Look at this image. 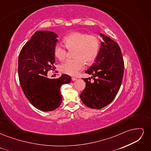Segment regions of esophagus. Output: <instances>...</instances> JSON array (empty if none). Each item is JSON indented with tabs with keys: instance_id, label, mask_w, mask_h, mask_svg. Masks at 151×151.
I'll return each instance as SVG.
<instances>
[{
	"instance_id": "obj_1",
	"label": "esophagus",
	"mask_w": 151,
	"mask_h": 151,
	"mask_svg": "<svg viewBox=\"0 0 151 151\" xmlns=\"http://www.w3.org/2000/svg\"><path fill=\"white\" fill-rule=\"evenodd\" d=\"M76 80H77V79L75 78V77H72V81H76Z\"/></svg>"
}]
</instances>
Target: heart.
Returning <instances> with one entry per match:
<instances>
[{
	"mask_svg": "<svg viewBox=\"0 0 151 151\" xmlns=\"http://www.w3.org/2000/svg\"><path fill=\"white\" fill-rule=\"evenodd\" d=\"M64 46L68 50H73L74 59L68 60L62 63L60 69L65 74L76 76L83 70L87 64L92 63L96 58L99 40L97 36L88 35L80 32H73L63 39ZM54 55L59 60H63L66 57V50L60 45H56L53 50Z\"/></svg>",
	"mask_w": 151,
	"mask_h": 151,
	"instance_id": "heart-1",
	"label": "heart"
}]
</instances>
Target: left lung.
<instances>
[{"instance_id":"8db88e82","label":"left lung","mask_w":151,"mask_h":151,"mask_svg":"<svg viewBox=\"0 0 151 151\" xmlns=\"http://www.w3.org/2000/svg\"><path fill=\"white\" fill-rule=\"evenodd\" d=\"M99 34L103 41L95 62L86 71V74L93 76L91 78L95 81L92 83L90 77L83 79L86 88L80 95L86 106L98 109L107 106L115 98L124 72V62L119 45L108 36L101 33Z\"/></svg>"}]
</instances>
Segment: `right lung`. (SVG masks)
<instances>
[{
	"label": "right lung",
	"mask_w": 151,
	"mask_h": 151,
	"mask_svg": "<svg viewBox=\"0 0 151 151\" xmlns=\"http://www.w3.org/2000/svg\"><path fill=\"white\" fill-rule=\"evenodd\" d=\"M57 38L52 31H36L18 58V75L24 94L35 108L43 111H51L60 106L61 86L71 81V77L67 74L57 79L47 77L48 71L54 68L53 50Z\"/></svg>",
	"instance_id": "right-lung-1"
}]
</instances>
